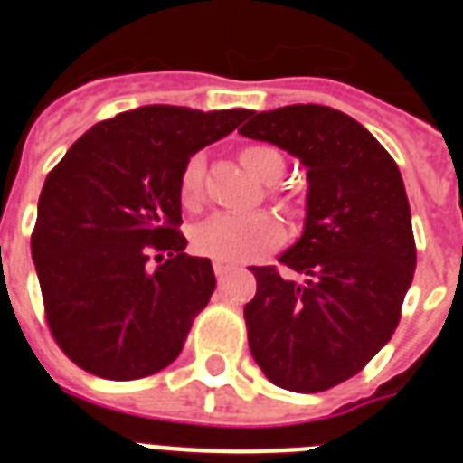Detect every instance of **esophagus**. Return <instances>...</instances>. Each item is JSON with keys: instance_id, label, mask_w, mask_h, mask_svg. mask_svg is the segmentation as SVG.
<instances>
[{"instance_id": "34e87169", "label": "esophagus", "mask_w": 463, "mask_h": 463, "mask_svg": "<svg viewBox=\"0 0 463 463\" xmlns=\"http://www.w3.org/2000/svg\"><path fill=\"white\" fill-rule=\"evenodd\" d=\"M214 272H216V277H219V279H223V277L231 272V265L221 263V260H214Z\"/></svg>"}]
</instances>
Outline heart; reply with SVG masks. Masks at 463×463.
<instances>
[{"instance_id": "b5f03b06", "label": "heart", "mask_w": 463, "mask_h": 463, "mask_svg": "<svg viewBox=\"0 0 463 463\" xmlns=\"http://www.w3.org/2000/svg\"><path fill=\"white\" fill-rule=\"evenodd\" d=\"M240 160L260 182L272 184L284 175V158L277 148L247 146L240 151ZM203 156H191L184 163L179 175V200L184 207L193 209L203 198ZM281 226L275 216L256 212V214H216L204 219L203 223L193 228L191 242L198 254L221 263H244L256 256L270 251L279 244Z\"/></svg>"}]
</instances>
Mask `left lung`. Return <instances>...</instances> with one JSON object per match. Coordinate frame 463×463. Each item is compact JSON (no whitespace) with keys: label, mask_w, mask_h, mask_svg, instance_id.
I'll use <instances>...</instances> for the list:
<instances>
[{"label":"left lung","mask_w":463,"mask_h":463,"mask_svg":"<svg viewBox=\"0 0 463 463\" xmlns=\"http://www.w3.org/2000/svg\"><path fill=\"white\" fill-rule=\"evenodd\" d=\"M240 135L307 167L300 240L275 265L251 268L249 349L281 389L317 393L349 380L392 340L417 265L399 165L361 123L321 104L249 111Z\"/></svg>","instance_id":"left-lung-1"}]
</instances>
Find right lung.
I'll return each mask as SVG.
<instances>
[{
  "mask_svg": "<svg viewBox=\"0 0 463 463\" xmlns=\"http://www.w3.org/2000/svg\"><path fill=\"white\" fill-rule=\"evenodd\" d=\"M247 116L148 104L92 126L48 172L32 259L48 328L79 368L139 380L179 356L216 287L209 259L184 254L179 175Z\"/></svg>",
  "mask_w": 463,
  "mask_h": 463,
  "instance_id": "1",
  "label": "right lung"
}]
</instances>
